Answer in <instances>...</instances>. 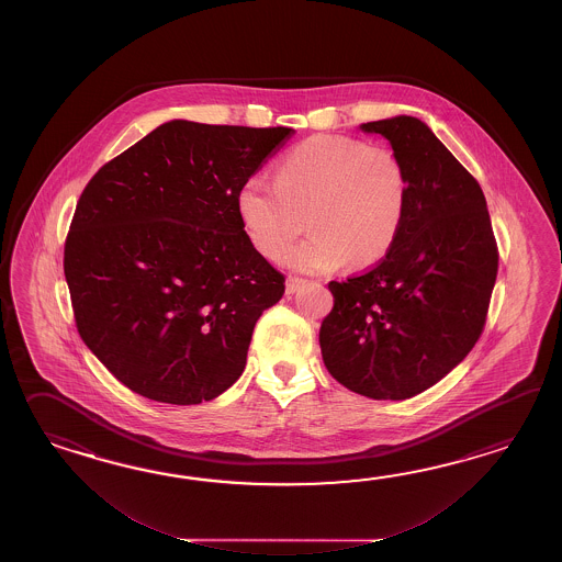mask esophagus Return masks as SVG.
Masks as SVG:
<instances>
[{
	"mask_svg": "<svg viewBox=\"0 0 562 562\" xmlns=\"http://www.w3.org/2000/svg\"><path fill=\"white\" fill-rule=\"evenodd\" d=\"M305 285V279H299V277H289L285 283L286 295H293L297 293L301 286Z\"/></svg>",
	"mask_w": 562,
	"mask_h": 562,
	"instance_id": "1",
	"label": "esophagus"
}]
</instances>
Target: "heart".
<instances>
[{"label":"heart","instance_id":"b5f03b06","mask_svg":"<svg viewBox=\"0 0 562 562\" xmlns=\"http://www.w3.org/2000/svg\"><path fill=\"white\" fill-rule=\"evenodd\" d=\"M406 203V172L394 153L334 134L310 136L281 158L277 180L251 175L237 192L247 237L269 259L285 251L305 216L310 237L283 255L286 267L303 273L382 259Z\"/></svg>","mask_w":562,"mask_h":562}]
</instances>
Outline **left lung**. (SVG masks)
Masks as SVG:
<instances>
[{"instance_id": "obj_1", "label": "left lung", "mask_w": 562, "mask_h": 562, "mask_svg": "<svg viewBox=\"0 0 562 562\" xmlns=\"http://www.w3.org/2000/svg\"><path fill=\"white\" fill-rule=\"evenodd\" d=\"M359 131L383 136L402 162L406 215L380 263L329 283L335 303L319 346L347 390L406 400L440 382L476 344L498 251L484 192L426 122L402 114Z\"/></svg>"}]
</instances>
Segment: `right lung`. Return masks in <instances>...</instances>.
Masks as SVG:
<instances>
[{
	"label": "right lung",
	"mask_w": 562,
	"mask_h": 562,
	"mask_svg": "<svg viewBox=\"0 0 562 562\" xmlns=\"http://www.w3.org/2000/svg\"><path fill=\"white\" fill-rule=\"evenodd\" d=\"M291 134L170 120L86 184L64 273L80 337L132 392L194 406L239 380L285 277L252 247L237 192Z\"/></svg>",
	"instance_id": "1"
}]
</instances>
